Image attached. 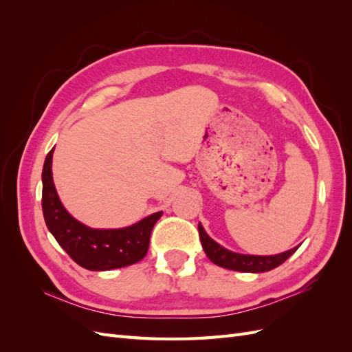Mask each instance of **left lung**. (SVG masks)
Segmentation results:
<instances>
[{
	"label": "left lung",
	"instance_id": "obj_1",
	"mask_svg": "<svg viewBox=\"0 0 352 352\" xmlns=\"http://www.w3.org/2000/svg\"><path fill=\"white\" fill-rule=\"evenodd\" d=\"M198 230H199L202 250H204V252L207 254V257L214 264L220 265V267L228 269V270H235V272L263 273V272L273 270L282 263H285L298 248H300V245H296V247L291 250L280 254H274V255L241 254V252H235L225 248L223 245L210 238L201 223H198Z\"/></svg>",
	"mask_w": 352,
	"mask_h": 352
}]
</instances>
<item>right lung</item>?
Listing matches in <instances>:
<instances>
[{
    "instance_id": "add662e5",
    "label": "right lung",
    "mask_w": 352,
    "mask_h": 352,
    "mask_svg": "<svg viewBox=\"0 0 352 352\" xmlns=\"http://www.w3.org/2000/svg\"><path fill=\"white\" fill-rule=\"evenodd\" d=\"M52 154L42 168V211L47 228L74 263L94 272L126 267L141 261L150 247L151 230L163 211L119 229H94L74 219L63 206L52 179Z\"/></svg>"
}]
</instances>
